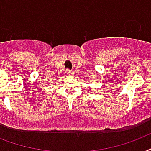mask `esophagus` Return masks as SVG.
<instances>
[{
	"label": "esophagus",
	"instance_id": "obj_1",
	"mask_svg": "<svg viewBox=\"0 0 151 151\" xmlns=\"http://www.w3.org/2000/svg\"><path fill=\"white\" fill-rule=\"evenodd\" d=\"M66 74H67L68 76H72L73 75V73H72V72H71L69 69H66Z\"/></svg>",
	"mask_w": 151,
	"mask_h": 151
}]
</instances>
